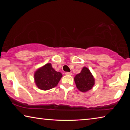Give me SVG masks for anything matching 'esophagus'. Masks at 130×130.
<instances>
[{"label": "esophagus", "mask_w": 130, "mask_h": 130, "mask_svg": "<svg viewBox=\"0 0 130 130\" xmlns=\"http://www.w3.org/2000/svg\"><path fill=\"white\" fill-rule=\"evenodd\" d=\"M65 74H67V75H69V76H71L72 74V73H71V72H66Z\"/></svg>", "instance_id": "esophagus-1"}]
</instances>
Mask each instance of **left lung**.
Here are the masks:
<instances>
[{
  "instance_id": "1",
  "label": "left lung",
  "mask_w": 130,
  "mask_h": 130,
  "mask_svg": "<svg viewBox=\"0 0 130 130\" xmlns=\"http://www.w3.org/2000/svg\"><path fill=\"white\" fill-rule=\"evenodd\" d=\"M74 80L77 89L83 92H87L92 89L95 84L93 76L87 67L83 68L80 73L74 77Z\"/></svg>"
}]
</instances>
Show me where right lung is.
Listing matches in <instances>:
<instances>
[{"instance_id":"right-lung-1","label":"right lung","mask_w":130,"mask_h":130,"mask_svg":"<svg viewBox=\"0 0 130 130\" xmlns=\"http://www.w3.org/2000/svg\"><path fill=\"white\" fill-rule=\"evenodd\" d=\"M62 77V73L56 71L50 63L39 68L34 74L36 86L43 91H47L56 87Z\"/></svg>"}]
</instances>
